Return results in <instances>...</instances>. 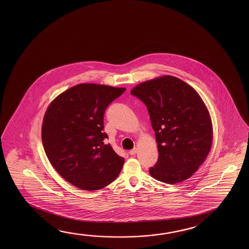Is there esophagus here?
Returning <instances> with one entry per match:
<instances>
[{"label": "esophagus", "mask_w": 249, "mask_h": 249, "mask_svg": "<svg viewBox=\"0 0 249 249\" xmlns=\"http://www.w3.org/2000/svg\"><path fill=\"white\" fill-rule=\"evenodd\" d=\"M128 153H129V155H135V154L137 153V148L135 147V148H134V149H132V150L129 151Z\"/></svg>", "instance_id": "1"}]
</instances>
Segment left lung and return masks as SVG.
<instances>
[{"label": "left lung", "mask_w": 249, "mask_h": 249, "mask_svg": "<svg viewBox=\"0 0 249 249\" xmlns=\"http://www.w3.org/2000/svg\"><path fill=\"white\" fill-rule=\"evenodd\" d=\"M130 93L147 106L155 132L159 158L151 176L167 184L191 177L212 146V122L199 94L171 75L140 83Z\"/></svg>", "instance_id": "1"}]
</instances>
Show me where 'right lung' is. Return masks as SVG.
<instances>
[{
    "mask_svg": "<svg viewBox=\"0 0 249 249\" xmlns=\"http://www.w3.org/2000/svg\"><path fill=\"white\" fill-rule=\"evenodd\" d=\"M124 88L93 83L73 86L59 94L46 111L41 140L58 174L82 190H98L117 178L124 158L105 145L104 113Z\"/></svg>",
    "mask_w": 249,
    "mask_h": 249,
    "instance_id": "obj_1",
    "label": "right lung"
}]
</instances>
